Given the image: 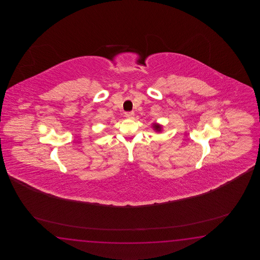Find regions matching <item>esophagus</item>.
Listing matches in <instances>:
<instances>
[{
    "label": "esophagus",
    "instance_id": "34e87169",
    "mask_svg": "<svg viewBox=\"0 0 260 260\" xmlns=\"http://www.w3.org/2000/svg\"><path fill=\"white\" fill-rule=\"evenodd\" d=\"M124 116L126 117L127 119H133L134 118V112L130 111V112H125Z\"/></svg>",
    "mask_w": 260,
    "mask_h": 260
}]
</instances>
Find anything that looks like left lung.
I'll use <instances>...</instances> for the list:
<instances>
[{
	"mask_svg": "<svg viewBox=\"0 0 260 260\" xmlns=\"http://www.w3.org/2000/svg\"><path fill=\"white\" fill-rule=\"evenodd\" d=\"M152 129L154 130L155 132L160 133L162 131V125L154 122V123H152Z\"/></svg>",
	"mask_w": 260,
	"mask_h": 260,
	"instance_id": "1",
	"label": "left lung"
}]
</instances>
